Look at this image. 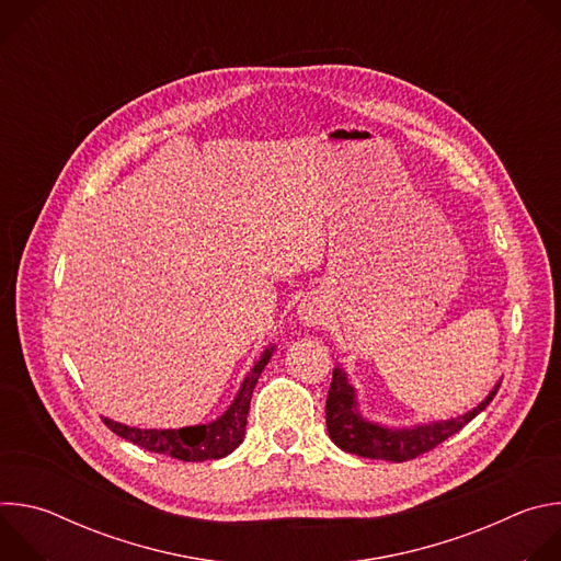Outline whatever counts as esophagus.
Returning a JSON list of instances; mask_svg holds the SVG:
<instances>
[{
    "mask_svg": "<svg viewBox=\"0 0 561 561\" xmlns=\"http://www.w3.org/2000/svg\"><path fill=\"white\" fill-rule=\"evenodd\" d=\"M297 317H299V322L304 327H319V324L324 322V317H327V306L319 301V299H314V297L301 299L299 306H297Z\"/></svg>",
    "mask_w": 561,
    "mask_h": 561,
    "instance_id": "34e87169",
    "label": "esophagus"
}]
</instances>
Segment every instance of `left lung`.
<instances>
[{
    "label": "left lung",
    "instance_id": "1",
    "mask_svg": "<svg viewBox=\"0 0 561 561\" xmlns=\"http://www.w3.org/2000/svg\"><path fill=\"white\" fill-rule=\"evenodd\" d=\"M500 383L482 404L472 409L470 413L446 420V422H433L415 428H386L373 422H366L357 411L355 390L346 379V373L342 368L333 370V381L327 397V426L331 439L346 453L370 457V459H386V461H409L415 459L442 442H446L450 435L459 433L470 420H474L482 413L497 394Z\"/></svg>",
    "mask_w": 561,
    "mask_h": 561
}]
</instances>
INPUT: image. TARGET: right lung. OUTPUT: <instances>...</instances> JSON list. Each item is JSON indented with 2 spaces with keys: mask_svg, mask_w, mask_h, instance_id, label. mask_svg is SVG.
I'll return each mask as SVG.
<instances>
[{
  "mask_svg": "<svg viewBox=\"0 0 561 561\" xmlns=\"http://www.w3.org/2000/svg\"><path fill=\"white\" fill-rule=\"evenodd\" d=\"M273 355V346L264 351L260 362L253 366L249 377L239 388L230 409L215 422L202 426H188L180 431H154V428H130L104 417V424L119 437L159 455H169L182 461H206L221 459L232 453L244 439L247 417L251 409L253 388Z\"/></svg>",
  "mask_w": 561,
  "mask_h": 561,
  "instance_id": "add662e5",
  "label": "right lung"
}]
</instances>
